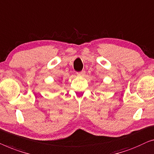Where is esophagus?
Segmentation results:
<instances>
[{
  "instance_id": "esophagus-1",
  "label": "esophagus",
  "mask_w": 154,
  "mask_h": 154,
  "mask_svg": "<svg viewBox=\"0 0 154 154\" xmlns=\"http://www.w3.org/2000/svg\"><path fill=\"white\" fill-rule=\"evenodd\" d=\"M84 74H85V71L84 70H82L80 71V72H77V75H79V76H83Z\"/></svg>"
}]
</instances>
